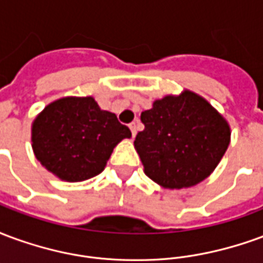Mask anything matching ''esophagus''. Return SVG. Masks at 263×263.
<instances>
[{
	"label": "esophagus",
	"instance_id": "34e87169",
	"mask_svg": "<svg viewBox=\"0 0 263 263\" xmlns=\"http://www.w3.org/2000/svg\"><path fill=\"white\" fill-rule=\"evenodd\" d=\"M129 129H131V132H132V137H135V135H137V129H138L137 121H134V122H131V124H129Z\"/></svg>",
	"mask_w": 263,
	"mask_h": 263
}]
</instances>
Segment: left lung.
<instances>
[{"label": "left lung", "mask_w": 263, "mask_h": 263, "mask_svg": "<svg viewBox=\"0 0 263 263\" xmlns=\"http://www.w3.org/2000/svg\"><path fill=\"white\" fill-rule=\"evenodd\" d=\"M143 131L134 141L146 176L166 189L204 180L230 145L227 121L192 91L167 96L142 111Z\"/></svg>", "instance_id": "8db88e82"}]
</instances>
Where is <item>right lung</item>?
<instances>
[{"instance_id":"right-lung-1","label":"right lung","mask_w":263,"mask_h":263,"mask_svg":"<svg viewBox=\"0 0 263 263\" xmlns=\"http://www.w3.org/2000/svg\"><path fill=\"white\" fill-rule=\"evenodd\" d=\"M131 131L92 97L49 104L32 125L36 159L66 182H81L104 171L115 145Z\"/></svg>"}]
</instances>
